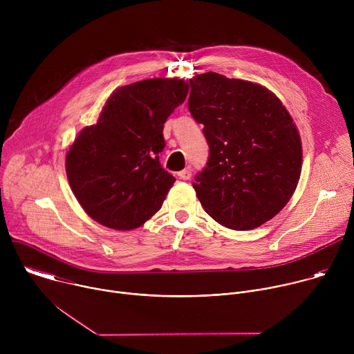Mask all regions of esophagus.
Masks as SVG:
<instances>
[{
	"instance_id": "1",
	"label": "esophagus",
	"mask_w": 354,
	"mask_h": 354,
	"mask_svg": "<svg viewBox=\"0 0 354 354\" xmlns=\"http://www.w3.org/2000/svg\"><path fill=\"white\" fill-rule=\"evenodd\" d=\"M190 176H192V169L190 168H186V169L178 172V178L182 179V180H187V179H190Z\"/></svg>"
}]
</instances>
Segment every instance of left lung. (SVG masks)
<instances>
[{"instance_id": "8db88e82", "label": "left lung", "mask_w": 354, "mask_h": 354, "mask_svg": "<svg viewBox=\"0 0 354 354\" xmlns=\"http://www.w3.org/2000/svg\"><path fill=\"white\" fill-rule=\"evenodd\" d=\"M189 112L201 123L210 153L193 187L205 212L245 231L272 220L288 203L301 175L298 130L265 86L217 73L190 80Z\"/></svg>"}]
</instances>
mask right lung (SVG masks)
I'll list each match as a JSON object with an SVG mask.
<instances>
[{
	"instance_id": "right-lung-1",
	"label": "right lung",
	"mask_w": 354,
	"mask_h": 354,
	"mask_svg": "<svg viewBox=\"0 0 354 354\" xmlns=\"http://www.w3.org/2000/svg\"><path fill=\"white\" fill-rule=\"evenodd\" d=\"M187 82L151 78L116 89L97 123L81 130L66 157L85 213L113 230L142 225L162 206L175 178L161 167L164 123L182 105Z\"/></svg>"
}]
</instances>
